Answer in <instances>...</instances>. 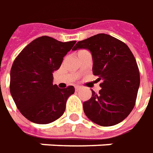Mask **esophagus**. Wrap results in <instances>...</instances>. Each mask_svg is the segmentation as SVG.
I'll return each instance as SVG.
<instances>
[{
  "label": "esophagus",
  "instance_id": "34e87169",
  "mask_svg": "<svg viewBox=\"0 0 153 153\" xmlns=\"http://www.w3.org/2000/svg\"><path fill=\"white\" fill-rule=\"evenodd\" d=\"M79 89H80V86H75V91H78Z\"/></svg>",
  "mask_w": 153,
  "mask_h": 153
}]
</instances>
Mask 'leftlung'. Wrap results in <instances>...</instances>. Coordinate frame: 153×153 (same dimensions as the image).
Instances as JSON below:
<instances>
[{
  "label": "left lung",
  "instance_id": "obj_1",
  "mask_svg": "<svg viewBox=\"0 0 153 153\" xmlns=\"http://www.w3.org/2000/svg\"><path fill=\"white\" fill-rule=\"evenodd\" d=\"M87 49L92 56V72L101 90L83 103L87 118L101 126L122 122L133 110L140 86L136 61L128 45L106 34L80 40L73 51Z\"/></svg>",
  "mask_w": 153,
  "mask_h": 153
}]
</instances>
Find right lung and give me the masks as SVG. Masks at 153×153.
<instances>
[{
	"label": "right lung",
	"instance_id": "1",
	"mask_svg": "<svg viewBox=\"0 0 153 153\" xmlns=\"http://www.w3.org/2000/svg\"><path fill=\"white\" fill-rule=\"evenodd\" d=\"M76 41L61 42L41 36L30 42L14 60L10 73V92L20 113L29 121L46 124L63 114L74 87L53 85V72Z\"/></svg>",
	"mask_w": 153,
	"mask_h": 153
}]
</instances>
